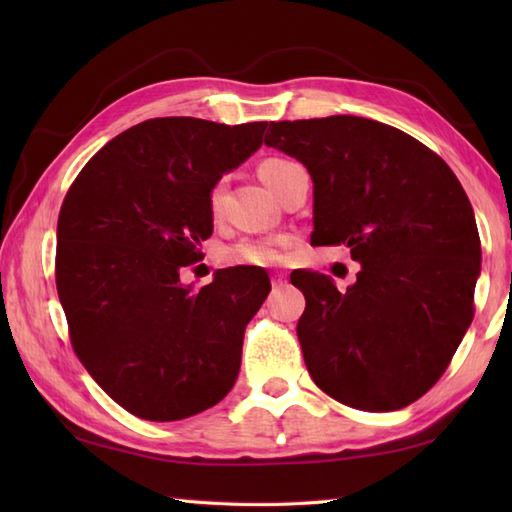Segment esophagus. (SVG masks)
<instances>
[{
    "instance_id": "1",
    "label": "esophagus",
    "mask_w": 512,
    "mask_h": 512,
    "mask_svg": "<svg viewBox=\"0 0 512 512\" xmlns=\"http://www.w3.org/2000/svg\"><path fill=\"white\" fill-rule=\"evenodd\" d=\"M284 284H286V277L281 275V273H275L273 275V288H281Z\"/></svg>"
}]
</instances>
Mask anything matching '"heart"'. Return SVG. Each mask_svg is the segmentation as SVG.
<instances>
[{"label":"heart","instance_id":"obj_1","mask_svg":"<svg viewBox=\"0 0 512 512\" xmlns=\"http://www.w3.org/2000/svg\"><path fill=\"white\" fill-rule=\"evenodd\" d=\"M290 160L284 158H266L259 162L257 173L264 180L266 187L273 191L277 171L288 165ZM222 198H224V182L217 180L209 189V211L213 217L222 211ZM286 239L284 237H266V239H244L231 248L224 250V262L237 264V266H277L284 259Z\"/></svg>","mask_w":512,"mask_h":512}]
</instances>
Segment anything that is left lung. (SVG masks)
<instances>
[{
	"label": "left lung",
	"mask_w": 512,
	"mask_h": 512,
	"mask_svg": "<svg viewBox=\"0 0 512 512\" xmlns=\"http://www.w3.org/2000/svg\"><path fill=\"white\" fill-rule=\"evenodd\" d=\"M264 143L306 165L312 246L361 262L341 292L303 270V361L330 398L396 411L438 383L473 321L480 233L460 180L436 151L361 116L270 123Z\"/></svg>",
	"instance_id": "left-lung-1"
}]
</instances>
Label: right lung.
<instances>
[{"label": "right lung", "instance_id": "obj_1", "mask_svg": "<svg viewBox=\"0 0 512 512\" xmlns=\"http://www.w3.org/2000/svg\"><path fill=\"white\" fill-rule=\"evenodd\" d=\"M264 129L149 118L112 138L65 193L54 277L72 350L138 418L195 416L235 385L270 279L224 268L191 290L180 270L213 233L211 184L262 147Z\"/></svg>", "mask_w": 512, "mask_h": 512}]
</instances>
